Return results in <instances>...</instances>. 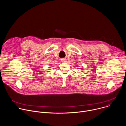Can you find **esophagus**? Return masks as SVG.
<instances>
[{
  "label": "esophagus",
  "instance_id": "1",
  "mask_svg": "<svg viewBox=\"0 0 126 126\" xmlns=\"http://www.w3.org/2000/svg\"><path fill=\"white\" fill-rule=\"evenodd\" d=\"M61 62H66V59H61Z\"/></svg>",
  "mask_w": 126,
  "mask_h": 126
}]
</instances>
